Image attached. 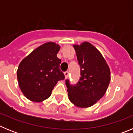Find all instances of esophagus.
<instances>
[{"label": "esophagus", "instance_id": "esophagus-1", "mask_svg": "<svg viewBox=\"0 0 133 133\" xmlns=\"http://www.w3.org/2000/svg\"><path fill=\"white\" fill-rule=\"evenodd\" d=\"M64 77H65L66 78H67L68 77H69V71H65V72H64Z\"/></svg>", "mask_w": 133, "mask_h": 133}]
</instances>
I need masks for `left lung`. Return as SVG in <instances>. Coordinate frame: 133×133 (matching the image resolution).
Wrapping results in <instances>:
<instances>
[{"label":"left lung","instance_id":"1","mask_svg":"<svg viewBox=\"0 0 133 133\" xmlns=\"http://www.w3.org/2000/svg\"><path fill=\"white\" fill-rule=\"evenodd\" d=\"M76 51L81 77L76 84L66 80L68 96L75 106H92L104 96L110 81V69L101 53L88 42L73 45Z\"/></svg>","mask_w":133,"mask_h":133}]
</instances>
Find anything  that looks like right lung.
Masks as SVG:
<instances>
[{
  "label": "right lung",
  "mask_w": 133,
  "mask_h": 133,
  "mask_svg": "<svg viewBox=\"0 0 133 133\" xmlns=\"http://www.w3.org/2000/svg\"><path fill=\"white\" fill-rule=\"evenodd\" d=\"M60 46L50 42L36 48L21 61L17 78L21 91L28 99L41 102L49 98L58 81L64 79L56 55Z\"/></svg>",
  "instance_id": "1"
}]
</instances>
